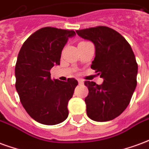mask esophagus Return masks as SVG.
I'll list each match as a JSON object with an SVG mask.
<instances>
[{
  "label": "esophagus",
  "mask_w": 149,
  "mask_h": 149,
  "mask_svg": "<svg viewBox=\"0 0 149 149\" xmlns=\"http://www.w3.org/2000/svg\"><path fill=\"white\" fill-rule=\"evenodd\" d=\"M78 82H79V84H80V85L83 84V80H82V79H78Z\"/></svg>",
  "instance_id": "esophagus-1"
}]
</instances>
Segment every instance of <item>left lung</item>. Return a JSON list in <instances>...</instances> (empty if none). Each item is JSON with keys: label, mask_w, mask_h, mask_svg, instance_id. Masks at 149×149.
Returning <instances> with one entry per match:
<instances>
[{"label": "left lung", "mask_w": 149, "mask_h": 149, "mask_svg": "<svg viewBox=\"0 0 149 149\" xmlns=\"http://www.w3.org/2000/svg\"><path fill=\"white\" fill-rule=\"evenodd\" d=\"M76 32L94 43L95 57L91 67L104 79L101 85L84 82L89 90L85 98L87 116L100 122L113 120L126 109L136 86L138 67L134 53L120 33L106 26Z\"/></svg>", "instance_id": "1"}]
</instances>
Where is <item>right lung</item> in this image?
<instances>
[{
  "label": "right lung",
  "mask_w": 149,
  "mask_h": 149,
  "mask_svg": "<svg viewBox=\"0 0 149 149\" xmlns=\"http://www.w3.org/2000/svg\"><path fill=\"white\" fill-rule=\"evenodd\" d=\"M75 32L52 27L35 31L19 50L15 67L16 89L26 112L37 122L54 125L68 117L67 104L78 85L51 79L50 70L60 64L62 51Z\"/></svg>",
  "instance_id": "add662e5"
}]
</instances>
